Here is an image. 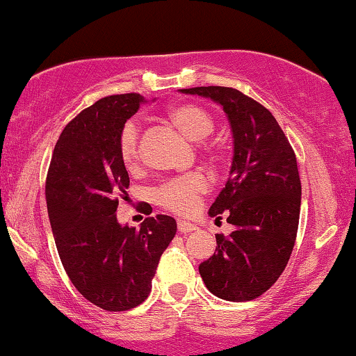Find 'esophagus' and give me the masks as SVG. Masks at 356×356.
Instances as JSON below:
<instances>
[{
	"instance_id": "esophagus-1",
	"label": "esophagus",
	"mask_w": 356,
	"mask_h": 356,
	"mask_svg": "<svg viewBox=\"0 0 356 356\" xmlns=\"http://www.w3.org/2000/svg\"><path fill=\"white\" fill-rule=\"evenodd\" d=\"M194 230H197V227L194 225V223L186 222V220H178V232L189 233V232H194Z\"/></svg>"
}]
</instances>
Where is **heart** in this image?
<instances>
[{"label":"heart","mask_w":356,"mask_h":356,"mask_svg":"<svg viewBox=\"0 0 356 356\" xmlns=\"http://www.w3.org/2000/svg\"><path fill=\"white\" fill-rule=\"evenodd\" d=\"M167 118L175 128L186 138L202 140L213 131L211 113L194 104H177L170 106ZM118 154L128 170H134L140 162L139 126L136 121H128L121 128L118 138ZM209 189V179L201 172H191L181 177L170 178L154 188L152 199L159 206L177 213H191L197 209L202 194Z\"/></svg>","instance_id":"1"}]
</instances>
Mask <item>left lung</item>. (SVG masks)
Returning a JSON list of instances; mask_svg holds the SVG:
<instances>
[{
	"instance_id": "1",
	"label": "left lung",
	"mask_w": 356,
	"mask_h": 356,
	"mask_svg": "<svg viewBox=\"0 0 356 356\" xmlns=\"http://www.w3.org/2000/svg\"><path fill=\"white\" fill-rule=\"evenodd\" d=\"M222 105L233 138L230 178L209 216L235 225L216 235L213 256L199 266L211 293L250 301L275 284L293 251L298 232L301 183L293 149L266 106L232 87L181 89Z\"/></svg>"
}]
</instances>
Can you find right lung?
<instances>
[{
  "mask_svg": "<svg viewBox=\"0 0 356 356\" xmlns=\"http://www.w3.org/2000/svg\"><path fill=\"white\" fill-rule=\"evenodd\" d=\"M139 94L104 97L66 124L47 175V207L58 254L77 291L106 311L143 303L160 256L177 233L168 216L147 217L140 228L116 220L118 193L129 175L118 154L126 121L144 104Z\"/></svg>",
  "mask_w": 356,
  "mask_h": 356,
  "instance_id": "right-lung-1",
  "label": "right lung"
}]
</instances>
